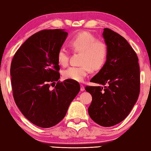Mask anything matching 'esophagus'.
<instances>
[{"label": "esophagus", "instance_id": "1", "mask_svg": "<svg viewBox=\"0 0 151 151\" xmlns=\"http://www.w3.org/2000/svg\"><path fill=\"white\" fill-rule=\"evenodd\" d=\"M84 90H85V88H84V85L81 84V85H80V91H84Z\"/></svg>", "mask_w": 151, "mask_h": 151}]
</instances>
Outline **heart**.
I'll return each mask as SVG.
<instances>
[{
    "label": "heart",
    "mask_w": 151,
    "mask_h": 151,
    "mask_svg": "<svg viewBox=\"0 0 151 151\" xmlns=\"http://www.w3.org/2000/svg\"><path fill=\"white\" fill-rule=\"evenodd\" d=\"M69 45L74 51L82 52L81 67H70L62 73L65 80L82 82L91 69L98 71L103 67L108 57V47L102 41L98 40L88 32L76 34L69 40ZM69 55L65 48L61 47L57 52V60L60 65L65 66L69 62Z\"/></svg>",
    "instance_id": "obj_1"
}]
</instances>
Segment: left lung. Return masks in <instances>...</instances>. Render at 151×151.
I'll return each instance as SVG.
<instances>
[{
	"label": "left lung",
	"instance_id": "obj_1",
	"mask_svg": "<svg viewBox=\"0 0 151 151\" xmlns=\"http://www.w3.org/2000/svg\"><path fill=\"white\" fill-rule=\"evenodd\" d=\"M102 36L108 47L105 65L91 82L102 85L86 86L91 94L88 115L102 127L116 125L128 116L139 94V66L137 55L127 40L110 29Z\"/></svg>",
	"mask_w": 151,
	"mask_h": 151
}]
</instances>
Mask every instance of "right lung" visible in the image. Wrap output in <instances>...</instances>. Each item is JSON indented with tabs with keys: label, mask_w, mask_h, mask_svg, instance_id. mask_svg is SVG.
Here are the masks:
<instances>
[{
	"label": "right lung",
	"mask_w": 151,
	"mask_h": 151,
	"mask_svg": "<svg viewBox=\"0 0 151 151\" xmlns=\"http://www.w3.org/2000/svg\"><path fill=\"white\" fill-rule=\"evenodd\" d=\"M68 33L65 29H45L30 36L12 59L10 75L16 105L28 120L42 128L58 124L80 90L78 82L60 78L57 52Z\"/></svg>",
	"instance_id": "add662e5"
}]
</instances>
